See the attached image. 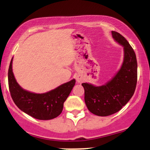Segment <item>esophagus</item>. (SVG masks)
Instances as JSON below:
<instances>
[{
	"instance_id": "34e87169",
	"label": "esophagus",
	"mask_w": 150,
	"mask_h": 150,
	"mask_svg": "<svg viewBox=\"0 0 150 150\" xmlns=\"http://www.w3.org/2000/svg\"><path fill=\"white\" fill-rule=\"evenodd\" d=\"M75 79H76L77 82H78V83H80V82H82V81H83V79H82V77L80 76V75H77V76L75 77Z\"/></svg>"
}]
</instances>
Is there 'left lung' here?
I'll return each instance as SVG.
<instances>
[{
	"label": "left lung",
	"instance_id": "left-lung-1",
	"mask_svg": "<svg viewBox=\"0 0 150 150\" xmlns=\"http://www.w3.org/2000/svg\"><path fill=\"white\" fill-rule=\"evenodd\" d=\"M114 40L123 46L124 58L119 71L104 85L82 83L85 101L91 113L107 116L120 111L135 92L137 79V63L135 53L124 37L111 31Z\"/></svg>",
	"mask_w": 150,
	"mask_h": 150
}]
</instances>
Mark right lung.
Instances as JSON below:
<instances>
[{
  "label": "right lung",
  "mask_w": 150,
  "mask_h": 150,
  "mask_svg": "<svg viewBox=\"0 0 150 150\" xmlns=\"http://www.w3.org/2000/svg\"><path fill=\"white\" fill-rule=\"evenodd\" d=\"M12 64L13 58L8 69V85L16 106L23 112L39 120H51L59 116L65 101L75 85V79L48 92L36 94L22 89L18 85L13 75Z\"/></svg>",
  "instance_id": "obj_1"
}]
</instances>
